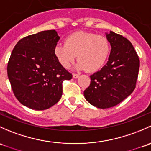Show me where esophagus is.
<instances>
[{
    "instance_id": "esophagus-1",
    "label": "esophagus",
    "mask_w": 151,
    "mask_h": 151,
    "mask_svg": "<svg viewBox=\"0 0 151 151\" xmlns=\"http://www.w3.org/2000/svg\"><path fill=\"white\" fill-rule=\"evenodd\" d=\"M72 75H73V78L74 79H77L80 77V74H73Z\"/></svg>"
}]
</instances>
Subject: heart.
Here are the masks:
<instances>
[{"mask_svg":"<svg viewBox=\"0 0 151 151\" xmlns=\"http://www.w3.org/2000/svg\"><path fill=\"white\" fill-rule=\"evenodd\" d=\"M109 53L110 43L107 38L86 32L69 35L65 39V43H58L54 47L55 58L63 68H69L77 54L76 69H88L90 72L101 69Z\"/></svg>","mask_w":151,"mask_h":151,"instance_id":"heart-1","label":"heart"}]
</instances>
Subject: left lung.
Returning <instances> with one entry per match:
<instances>
[{"label": "left lung", "instance_id": "obj_1", "mask_svg": "<svg viewBox=\"0 0 151 151\" xmlns=\"http://www.w3.org/2000/svg\"><path fill=\"white\" fill-rule=\"evenodd\" d=\"M111 50L107 63L90 75L85 99L98 109L116 106L134 91L138 77L139 57L130 41L110 31L106 33Z\"/></svg>", "mask_w": 151, "mask_h": 151}]
</instances>
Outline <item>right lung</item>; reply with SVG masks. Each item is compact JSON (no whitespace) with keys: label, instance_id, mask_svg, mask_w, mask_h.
<instances>
[{"label":"right lung","instance_id":"add662e5","mask_svg":"<svg viewBox=\"0 0 151 151\" xmlns=\"http://www.w3.org/2000/svg\"><path fill=\"white\" fill-rule=\"evenodd\" d=\"M59 39L55 29L42 31L22 38L12 50L8 77L14 96L24 106L49 109L61 99L63 81L72 78L54 55Z\"/></svg>","mask_w":151,"mask_h":151}]
</instances>
